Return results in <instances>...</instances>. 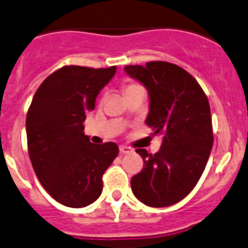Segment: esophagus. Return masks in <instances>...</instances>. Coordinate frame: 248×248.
<instances>
[{
	"instance_id": "1",
	"label": "esophagus",
	"mask_w": 248,
	"mask_h": 248,
	"mask_svg": "<svg viewBox=\"0 0 248 248\" xmlns=\"http://www.w3.org/2000/svg\"><path fill=\"white\" fill-rule=\"evenodd\" d=\"M120 152H121V154H128V153L133 152V149L131 147H127V145H120Z\"/></svg>"
}]
</instances>
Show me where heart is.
<instances>
[{"instance_id":"1","label":"heart","mask_w":248,"mask_h":248,"mask_svg":"<svg viewBox=\"0 0 248 248\" xmlns=\"http://www.w3.org/2000/svg\"><path fill=\"white\" fill-rule=\"evenodd\" d=\"M137 89H143V88H142V85H140L138 83H136V82L127 80V82L124 84V95H126V94H128V93L133 92V90H137Z\"/></svg>"}]
</instances>
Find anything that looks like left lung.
I'll return each instance as SVG.
<instances>
[{
  "label": "left lung",
  "instance_id": "obj_1",
  "mask_svg": "<svg viewBox=\"0 0 248 248\" xmlns=\"http://www.w3.org/2000/svg\"><path fill=\"white\" fill-rule=\"evenodd\" d=\"M149 93L145 124L163 136L155 154L136 152L142 171L132 177L133 194L149 207H169L184 200L202 176L213 147L209 101L198 82L177 64L164 61L124 67Z\"/></svg>",
  "mask_w": 248,
  "mask_h": 248
}]
</instances>
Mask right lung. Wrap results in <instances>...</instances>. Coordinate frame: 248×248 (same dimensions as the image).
Segmentation results:
<instances>
[{
	"instance_id": "obj_1",
	"label": "right lung",
	"mask_w": 248,
	"mask_h": 248,
	"mask_svg": "<svg viewBox=\"0 0 248 248\" xmlns=\"http://www.w3.org/2000/svg\"><path fill=\"white\" fill-rule=\"evenodd\" d=\"M116 66H64L40 84L27 113L29 158L51 197L71 208L92 204L103 191V175L119 154L116 143H90L85 113L94 110L100 90Z\"/></svg>"
}]
</instances>
